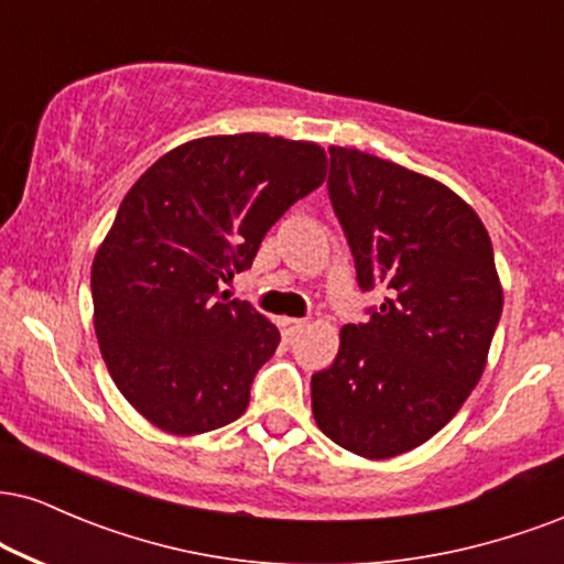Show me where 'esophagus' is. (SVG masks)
<instances>
[{"label":"esophagus","instance_id":"1","mask_svg":"<svg viewBox=\"0 0 564 564\" xmlns=\"http://www.w3.org/2000/svg\"><path fill=\"white\" fill-rule=\"evenodd\" d=\"M278 326H281V334L286 336V339H294V336L300 334L304 326H307V321H302V318H281V321H278Z\"/></svg>","mask_w":564,"mask_h":564}]
</instances>
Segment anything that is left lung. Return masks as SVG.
<instances>
[{
	"instance_id": "obj_1",
	"label": "left lung",
	"mask_w": 564,
	"mask_h": 564,
	"mask_svg": "<svg viewBox=\"0 0 564 564\" xmlns=\"http://www.w3.org/2000/svg\"><path fill=\"white\" fill-rule=\"evenodd\" d=\"M328 196L358 270L379 291L313 373V416L364 458L419 448L480 381L503 307L482 219L451 187L355 148H328Z\"/></svg>"
}]
</instances>
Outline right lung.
<instances>
[{
  "label": "right lung",
  "mask_w": 564,
  "mask_h": 564,
  "mask_svg": "<svg viewBox=\"0 0 564 564\" xmlns=\"http://www.w3.org/2000/svg\"><path fill=\"white\" fill-rule=\"evenodd\" d=\"M326 180V153L260 132L183 142L129 187L93 262L108 373L153 426L200 435L236 422L281 334L219 283Z\"/></svg>",
  "instance_id": "add662e5"
}]
</instances>
